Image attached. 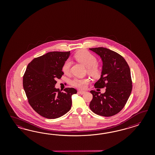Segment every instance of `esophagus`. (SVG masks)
Listing matches in <instances>:
<instances>
[{"label":"esophagus","mask_w":155,"mask_h":155,"mask_svg":"<svg viewBox=\"0 0 155 155\" xmlns=\"http://www.w3.org/2000/svg\"><path fill=\"white\" fill-rule=\"evenodd\" d=\"M78 92H79V93L81 94H84L86 93V91H82V90H79V91H78Z\"/></svg>","instance_id":"esophagus-1"}]
</instances>
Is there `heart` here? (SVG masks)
Returning a JSON list of instances; mask_svg holds the SVG:
<instances>
[{
    "label": "heart",
    "instance_id": "b5f03b06",
    "mask_svg": "<svg viewBox=\"0 0 155 155\" xmlns=\"http://www.w3.org/2000/svg\"><path fill=\"white\" fill-rule=\"evenodd\" d=\"M74 58L77 61H78L87 68L88 73L91 75L97 77L101 74L102 71L101 66L97 62V58L90 52L84 50L80 51L75 53ZM71 66V61L69 60L66 61L62 66L63 72L66 74H69L70 72ZM90 82V80L88 78H74L71 81V84L80 89H84L86 88L87 86L89 84Z\"/></svg>",
    "mask_w": 155,
    "mask_h": 155
}]
</instances>
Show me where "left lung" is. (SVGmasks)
I'll use <instances>...</instances> for the list:
<instances>
[{
	"instance_id": "1",
	"label": "left lung",
	"mask_w": 155,
	"mask_h": 155,
	"mask_svg": "<svg viewBox=\"0 0 155 155\" xmlns=\"http://www.w3.org/2000/svg\"><path fill=\"white\" fill-rule=\"evenodd\" d=\"M90 50L98 54L103 62L101 77L94 84L95 88L106 87L103 94L90 91L93 99L90 108L99 115L111 117L122 110L131 93L130 69L125 59L117 52L103 47Z\"/></svg>"
}]
</instances>
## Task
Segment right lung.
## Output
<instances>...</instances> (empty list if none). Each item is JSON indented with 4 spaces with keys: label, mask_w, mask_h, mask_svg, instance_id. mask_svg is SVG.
Returning a JSON list of instances; mask_svg holds the SVG:
<instances>
[{
    "label": "right lung",
    "mask_w": 155,
    "mask_h": 155,
    "mask_svg": "<svg viewBox=\"0 0 155 155\" xmlns=\"http://www.w3.org/2000/svg\"><path fill=\"white\" fill-rule=\"evenodd\" d=\"M70 52H48L35 58L28 64L23 75V88L28 102L39 115L48 119L61 117L71 106V96L77 93L67 87L61 91L55 88L60 79L65 62Z\"/></svg>",
    "instance_id": "right-lung-1"
}]
</instances>
